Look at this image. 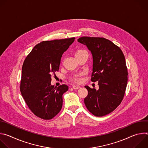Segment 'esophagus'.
<instances>
[{
    "label": "esophagus",
    "instance_id": "34e87169",
    "mask_svg": "<svg viewBox=\"0 0 148 148\" xmlns=\"http://www.w3.org/2000/svg\"><path fill=\"white\" fill-rule=\"evenodd\" d=\"M79 88H80V87H79V86H73V88L74 89V90H78V89H79Z\"/></svg>",
    "mask_w": 148,
    "mask_h": 148
}]
</instances>
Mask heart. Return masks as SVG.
I'll use <instances>...</instances> for the list:
<instances>
[{"mask_svg": "<svg viewBox=\"0 0 148 148\" xmlns=\"http://www.w3.org/2000/svg\"><path fill=\"white\" fill-rule=\"evenodd\" d=\"M85 51L84 50H78L77 51L76 54H79L80 53H82V52H84ZM84 75V73H79V74H76L75 75L73 78H72V81L75 83H78V84H79L81 82H82L83 79L82 78V75Z\"/></svg>", "mask_w": 148, "mask_h": 148, "instance_id": "1", "label": "heart"}]
</instances>
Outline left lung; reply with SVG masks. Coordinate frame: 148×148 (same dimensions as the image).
Instances as JSON below:
<instances>
[{
	"mask_svg": "<svg viewBox=\"0 0 148 148\" xmlns=\"http://www.w3.org/2000/svg\"><path fill=\"white\" fill-rule=\"evenodd\" d=\"M91 51L93 58L91 81H98V90L85 86L88 95L84 103L96 116L114 111L121 103L128 82V70L121 49L103 37H82L78 39Z\"/></svg>",
	"mask_w": 148,
	"mask_h": 148,
	"instance_id": "8db88e82",
	"label": "left lung"
}]
</instances>
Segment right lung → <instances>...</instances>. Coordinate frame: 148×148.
I'll return each mask as SVG.
<instances>
[{"label": "right lung", "mask_w": 148, "mask_h": 148, "mask_svg": "<svg viewBox=\"0 0 148 148\" xmlns=\"http://www.w3.org/2000/svg\"><path fill=\"white\" fill-rule=\"evenodd\" d=\"M75 37L37 44L24 61L20 90L27 105L37 116L49 120L56 116L62 106V95L69 87L51 85V75L58 71L61 58Z\"/></svg>", "instance_id": "add662e5"}]
</instances>
